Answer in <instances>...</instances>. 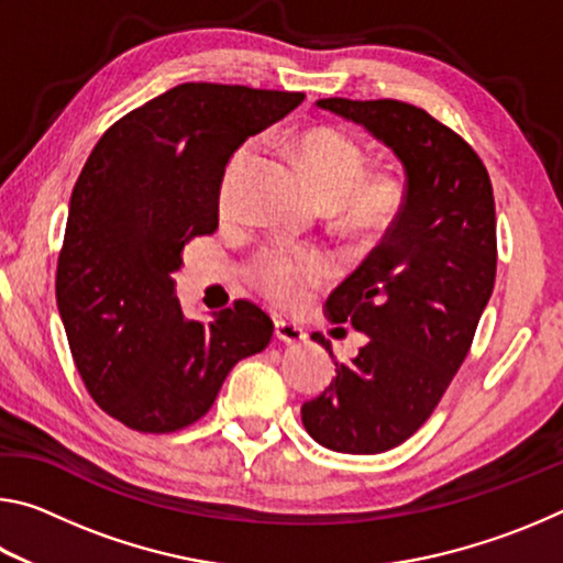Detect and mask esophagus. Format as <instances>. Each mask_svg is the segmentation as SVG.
Segmentation results:
<instances>
[{
	"label": "esophagus",
	"mask_w": 563,
	"mask_h": 563,
	"mask_svg": "<svg viewBox=\"0 0 563 563\" xmlns=\"http://www.w3.org/2000/svg\"><path fill=\"white\" fill-rule=\"evenodd\" d=\"M275 338L280 342H288V345H295V342H302L308 335H305V330L300 325H295V322L275 320Z\"/></svg>",
	"instance_id": "esophagus-1"
}]
</instances>
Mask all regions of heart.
<instances>
[{
  "mask_svg": "<svg viewBox=\"0 0 563 563\" xmlns=\"http://www.w3.org/2000/svg\"><path fill=\"white\" fill-rule=\"evenodd\" d=\"M295 151L316 186V194L328 208H340L345 223L355 231H383L405 206V184L393 170H365L367 156L355 139L335 126H310L295 136ZM255 148H238L225 164L221 178L223 213L235 206L238 188L251 170ZM247 280L278 308H300L310 292L332 278V265L316 251L271 245L245 268Z\"/></svg>",
  "mask_w": 563,
  "mask_h": 563,
  "instance_id": "heart-1",
  "label": "heart"
}]
</instances>
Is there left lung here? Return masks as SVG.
Listing matches in <instances>:
<instances>
[{"label": "left lung", "mask_w": 563, "mask_h": 563, "mask_svg": "<svg viewBox=\"0 0 563 563\" xmlns=\"http://www.w3.org/2000/svg\"><path fill=\"white\" fill-rule=\"evenodd\" d=\"M318 107L365 126L407 174L405 206L383 243L328 298L332 322L369 342L300 409L328 450L377 454L430 419L470 355L497 278L494 190L476 151L424 109L338 97ZM312 340L330 350L320 332Z\"/></svg>", "instance_id": "obj_1"}]
</instances>
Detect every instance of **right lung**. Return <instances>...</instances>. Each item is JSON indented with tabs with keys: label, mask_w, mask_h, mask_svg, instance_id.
<instances>
[{
	"label": "right lung",
	"mask_w": 563,
	"mask_h": 563,
	"mask_svg": "<svg viewBox=\"0 0 563 563\" xmlns=\"http://www.w3.org/2000/svg\"><path fill=\"white\" fill-rule=\"evenodd\" d=\"M305 99L190 81L103 131L71 190L56 263V305L76 369L103 412L168 434L213 407L243 357L268 347L273 320L235 300L186 320L170 273L180 251L218 228L228 158Z\"/></svg>",
	"instance_id": "right-lung-1"
}]
</instances>
